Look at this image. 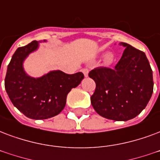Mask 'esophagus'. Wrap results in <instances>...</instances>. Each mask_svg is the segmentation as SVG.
<instances>
[{
  "label": "esophagus",
  "mask_w": 160,
  "mask_h": 160,
  "mask_svg": "<svg viewBox=\"0 0 160 160\" xmlns=\"http://www.w3.org/2000/svg\"><path fill=\"white\" fill-rule=\"evenodd\" d=\"M81 71L83 72V74L85 75V77H87L88 76V74H89V70L87 69H81Z\"/></svg>",
  "instance_id": "34e87169"
}]
</instances>
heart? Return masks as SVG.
<instances>
[{
	"mask_svg": "<svg viewBox=\"0 0 160 160\" xmlns=\"http://www.w3.org/2000/svg\"><path fill=\"white\" fill-rule=\"evenodd\" d=\"M112 54H108V55H107V62H112Z\"/></svg>",
	"mask_w": 160,
	"mask_h": 160,
	"instance_id": "1",
	"label": "heart"
}]
</instances>
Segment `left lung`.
I'll return each instance as SVG.
<instances>
[{
	"label": "left lung",
	"instance_id": "obj_1",
	"mask_svg": "<svg viewBox=\"0 0 160 160\" xmlns=\"http://www.w3.org/2000/svg\"><path fill=\"white\" fill-rule=\"evenodd\" d=\"M114 69L98 67L89 73L96 82L91 102L96 112L114 121L137 117L149 102L153 90V71L145 53L126 42Z\"/></svg>",
	"mask_w": 160,
	"mask_h": 160
}]
</instances>
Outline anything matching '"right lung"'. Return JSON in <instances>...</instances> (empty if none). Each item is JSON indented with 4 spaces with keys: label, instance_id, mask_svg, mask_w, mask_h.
Instances as JSON below:
<instances>
[{
    "label": "right lung",
    "instance_id": "1",
    "mask_svg": "<svg viewBox=\"0 0 160 160\" xmlns=\"http://www.w3.org/2000/svg\"><path fill=\"white\" fill-rule=\"evenodd\" d=\"M39 42L32 41L18 48L8 64L5 78V88L12 104L26 117L36 120L59 114L65 107L68 93L84 79L81 72L68 75L61 70H52L38 78L28 75L23 63L38 48Z\"/></svg>",
    "mask_w": 160,
    "mask_h": 160
}]
</instances>
